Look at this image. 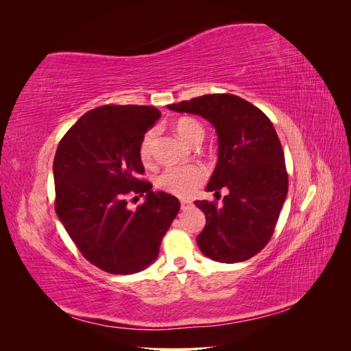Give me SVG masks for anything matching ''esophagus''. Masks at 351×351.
<instances>
[{
  "label": "esophagus",
  "instance_id": "34e87169",
  "mask_svg": "<svg viewBox=\"0 0 351 351\" xmlns=\"http://www.w3.org/2000/svg\"><path fill=\"white\" fill-rule=\"evenodd\" d=\"M189 208H192V202H190V200H182V209L183 210H186V209H189Z\"/></svg>",
  "mask_w": 351,
  "mask_h": 351
}]
</instances>
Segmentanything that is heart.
<instances>
[{"label": "heart", "instance_id": "obj_1", "mask_svg": "<svg viewBox=\"0 0 351 351\" xmlns=\"http://www.w3.org/2000/svg\"><path fill=\"white\" fill-rule=\"evenodd\" d=\"M176 133L182 139L190 145H193L204 139V127L202 124L190 117L180 119L176 125ZM156 130L146 132L141 142V158L143 162H151L154 155V147L156 142ZM206 180V169L193 164V165H183V167H168L164 171L156 177V187L164 190L167 193H171L178 197H190L196 193V190L204 184Z\"/></svg>", "mask_w": 351, "mask_h": 351}]
</instances>
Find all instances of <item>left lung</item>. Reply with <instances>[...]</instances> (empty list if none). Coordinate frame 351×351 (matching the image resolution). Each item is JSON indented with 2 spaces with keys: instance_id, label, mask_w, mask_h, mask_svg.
<instances>
[{
  "instance_id": "8db88e82",
  "label": "left lung",
  "mask_w": 351,
  "mask_h": 351,
  "mask_svg": "<svg viewBox=\"0 0 351 351\" xmlns=\"http://www.w3.org/2000/svg\"><path fill=\"white\" fill-rule=\"evenodd\" d=\"M196 114L215 127L218 162L208 192L226 187L222 206L196 200L206 224L196 241L212 261L236 263L259 253L269 241L289 192L284 152L271 120L250 102L231 93L204 95L168 105Z\"/></svg>"
}]
</instances>
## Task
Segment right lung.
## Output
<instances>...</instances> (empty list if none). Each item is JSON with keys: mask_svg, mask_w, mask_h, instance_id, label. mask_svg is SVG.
<instances>
[{"mask_svg": "<svg viewBox=\"0 0 351 351\" xmlns=\"http://www.w3.org/2000/svg\"><path fill=\"white\" fill-rule=\"evenodd\" d=\"M161 117L146 105H104L82 115L54 158L56 212L80 253L110 274L141 272L158 258L180 202L139 178L141 142ZM145 195L132 211L125 195Z\"/></svg>", "mask_w": 351, "mask_h": 351, "instance_id": "1", "label": "right lung"}]
</instances>
